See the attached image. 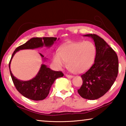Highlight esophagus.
I'll return each mask as SVG.
<instances>
[{
    "mask_svg": "<svg viewBox=\"0 0 126 126\" xmlns=\"http://www.w3.org/2000/svg\"><path fill=\"white\" fill-rule=\"evenodd\" d=\"M65 76L67 77H68V78H73V76L69 75V74H65Z\"/></svg>",
    "mask_w": 126,
    "mask_h": 126,
    "instance_id": "1",
    "label": "esophagus"
}]
</instances>
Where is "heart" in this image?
I'll use <instances>...</instances> for the list:
<instances>
[{
  "mask_svg": "<svg viewBox=\"0 0 126 126\" xmlns=\"http://www.w3.org/2000/svg\"><path fill=\"white\" fill-rule=\"evenodd\" d=\"M96 55V48L90 41L72 42L65 44L55 53L53 62L58 68L67 65L72 71L81 73L87 71L93 65Z\"/></svg>",
  "mask_w": 126,
  "mask_h": 126,
  "instance_id": "1",
  "label": "heart"
}]
</instances>
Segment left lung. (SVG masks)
Here are the masks:
<instances>
[{"label": "left lung", "instance_id": "obj_1", "mask_svg": "<svg viewBox=\"0 0 126 126\" xmlns=\"http://www.w3.org/2000/svg\"><path fill=\"white\" fill-rule=\"evenodd\" d=\"M93 38L96 48L94 63L81 75L83 83L78 93L83 98L94 100L103 96L113 84L118 73V59L103 39L94 34L84 35Z\"/></svg>", "mask_w": 126, "mask_h": 126}]
</instances>
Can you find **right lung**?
<instances>
[{
    "instance_id": "right-lung-1",
    "label": "right lung",
    "mask_w": 126,
    "mask_h": 126,
    "mask_svg": "<svg viewBox=\"0 0 126 126\" xmlns=\"http://www.w3.org/2000/svg\"><path fill=\"white\" fill-rule=\"evenodd\" d=\"M57 38L55 37L32 38L25 43L16 48L13 53L9 63L10 76L17 91L27 98L34 101H40L45 99L49 93L50 87L55 80L63 77L64 74L61 71H53L46 65L42 64L35 77L28 81L19 80L14 77L10 71V65L13 57L16 53L19 50L37 48L42 47L43 46L50 47L57 40ZM40 54L43 58V55L40 53Z\"/></svg>"
}]
</instances>
